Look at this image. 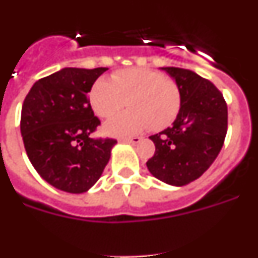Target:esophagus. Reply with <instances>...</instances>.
<instances>
[{
    "mask_svg": "<svg viewBox=\"0 0 258 258\" xmlns=\"http://www.w3.org/2000/svg\"><path fill=\"white\" fill-rule=\"evenodd\" d=\"M121 142H127V143H133V145H137L138 142H141L140 137H134V138H121Z\"/></svg>",
    "mask_w": 258,
    "mask_h": 258,
    "instance_id": "esophagus-1",
    "label": "esophagus"
}]
</instances>
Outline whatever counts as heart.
Returning <instances> with one entry per match:
<instances>
[{
    "label": "heart",
    "instance_id": "obj_1",
    "mask_svg": "<svg viewBox=\"0 0 258 258\" xmlns=\"http://www.w3.org/2000/svg\"><path fill=\"white\" fill-rule=\"evenodd\" d=\"M132 109L113 116L104 125L111 136L125 137L152 127L161 131L174 121L181 108L178 85L149 68H125L111 77L98 79L90 88L89 102L95 115L109 117L126 104Z\"/></svg>",
    "mask_w": 258,
    "mask_h": 258
}]
</instances>
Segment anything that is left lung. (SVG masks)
I'll return each mask as SVG.
<instances>
[{"mask_svg": "<svg viewBox=\"0 0 258 258\" xmlns=\"http://www.w3.org/2000/svg\"><path fill=\"white\" fill-rule=\"evenodd\" d=\"M178 85L181 108L172 126L150 137L155 154L146 165L172 186L195 181L220 154L227 132V106L209 80L190 70L161 68Z\"/></svg>", "mask_w": 258, "mask_h": 258, "instance_id": "left-lung-1", "label": "left lung"}]
</instances>
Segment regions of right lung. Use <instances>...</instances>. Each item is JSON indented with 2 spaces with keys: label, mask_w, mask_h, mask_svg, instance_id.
<instances>
[{
  "label": "right lung",
  "mask_w": 258,
  "mask_h": 258,
  "mask_svg": "<svg viewBox=\"0 0 258 258\" xmlns=\"http://www.w3.org/2000/svg\"><path fill=\"white\" fill-rule=\"evenodd\" d=\"M108 68H63L33 84L22 106L20 133L38 174L66 192H86L99 179L115 140H94L101 124L88 94Z\"/></svg>",
  "instance_id": "obj_1"
}]
</instances>
